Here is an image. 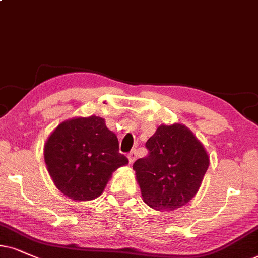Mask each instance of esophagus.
Wrapping results in <instances>:
<instances>
[{"mask_svg": "<svg viewBox=\"0 0 258 258\" xmlns=\"http://www.w3.org/2000/svg\"><path fill=\"white\" fill-rule=\"evenodd\" d=\"M127 157H128V162H130V164H132V163L136 161V149H135V150H132V151L130 152L128 155H127Z\"/></svg>", "mask_w": 258, "mask_h": 258, "instance_id": "1", "label": "esophagus"}]
</instances>
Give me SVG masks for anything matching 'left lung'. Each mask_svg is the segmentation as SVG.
<instances>
[{
    "label": "left lung",
    "mask_w": 258,
    "mask_h": 258,
    "mask_svg": "<svg viewBox=\"0 0 258 258\" xmlns=\"http://www.w3.org/2000/svg\"><path fill=\"white\" fill-rule=\"evenodd\" d=\"M148 156L133 163L145 204L174 211L198 193L210 158L204 146L181 123L161 125L146 142Z\"/></svg>",
    "instance_id": "1"
}]
</instances>
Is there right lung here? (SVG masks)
<instances>
[{
  "label": "right lung",
  "instance_id": "obj_1",
  "mask_svg": "<svg viewBox=\"0 0 258 258\" xmlns=\"http://www.w3.org/2000/svg\"><path fill=\"white\" fill-rule=\"evenodd\" d=\"M44 157L56 187L77 201L100 197L112 172L128 163L116 136L96 115L61 122L48 137Z\"/></svg>",
  "mask_w": 258,
  "mask_h": 258
}]
</instances>
